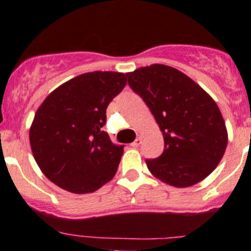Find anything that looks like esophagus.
I'll return each instance as SVG.
<instances>
[{"label": "esophagus", "mask_w": 251, "mask_h": 251, "mask_svg": "<svg viewBox=\"0 0 251 251\" xmlns=\"http://www.w3.org/2000/svg\"><path fill=\"white\" fill-rule=\"evenodd\" d=\"M141 142H142L141 137H137V139L135 140V141H133L132 144H131V146H132V147H137V146H139V145H141Z\"/></svg>", "instance_id": "34e87169"}]
</instances>
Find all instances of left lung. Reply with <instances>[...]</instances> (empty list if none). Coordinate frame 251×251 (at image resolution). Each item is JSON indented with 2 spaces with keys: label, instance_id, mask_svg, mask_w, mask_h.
<instances>
[{
  "label": "left lung",
  "instance_id": "left-lung-1",
  "mask_svg": "<svg viewBox=\"0 0 251 251\" xmlns=\"http://www.w3.org/2000/svg\"><path fill=\"white\" fill-rule=\"evenodd\" d=\"M126 75L165 140L160 157L146 161L152 176L177 188L203 181L221 162L228 145L226 123L213 98L184 73L165 64L139 68Z\"/></svg>",
  "mask_w": 251,
  "mask_h": 251
}]
</instances>
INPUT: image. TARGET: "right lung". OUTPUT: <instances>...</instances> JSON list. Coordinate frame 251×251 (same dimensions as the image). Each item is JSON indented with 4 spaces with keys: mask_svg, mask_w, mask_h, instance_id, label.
Returning a JSON list of instances; mask_svg holds the SVG:
<instances>
[{
    "mask_svg": "<svg viewBox=\"0 0 251 251\" xmlns=\"http://www.w3.org/2000/svg\"><path fill=\"white\" fill-rule=\"evenodd\" d=\"M118 72H91L65 81L37 110L29 142L49 181L76 194L91 193L114 178L124 146L102 126L106 107L126 85Z\"/></svg>",
    "mask_w": 251,
    "mask_h": 251,
    "instance_id": "add662e5",
    "label": "right lung"
}]
</instances>
